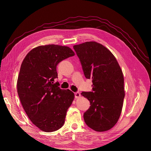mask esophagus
Returning a JSON list of instances; mask_svg holds the SVG:
<instances>
[{
    "label": "esophagus",
    "mask_w": 151,
    "mask_h": 151,
    "mask_svg": "<svg viewBox=\"0 0 151 151\" xmlns=\"http://www.w3.org/2000/svg\"><path fill=\"white\" fill-rule=\"evenodd\" d=\"M80 96H81V94H80V92H75V98H76V99L80 98Z\"/></svg>",
    "instance_id": "obj_1"
}]
</instances>
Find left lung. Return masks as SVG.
Returning <instances> with one entry per match:
<instances>
[{
	"instance_id": "left-lung-1",
	"label": "left lung",
	"mask_w": 151,
	"mask_h": 151,
	"mask_svg": "<svg viewBox=\"0 0 151 151\" xmlns=\"http://www.w3.org/2000/svg\"><path fill=\"white\" fill-rule=\"evenodd\" d=\"M84 75L92 79L91 92L81 96L90 101L84 113L86 125L92 130L104 132L111 129L120 117L125 97L122 71L114 55L96 42L73 46Z\"/></svg>"
}]
</instances>
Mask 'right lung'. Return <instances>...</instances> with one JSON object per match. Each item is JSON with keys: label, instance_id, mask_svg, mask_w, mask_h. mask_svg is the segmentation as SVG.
Here are the masks:
<instances>
[{"label": "right lung", "instance_id": "add662e5", "mask_svg": "<svg viewBox=\"0 0 151 151\" xmlns=\"http://www.w3.org/2000/svg\"><path fill=\"white\" fill-rule=\"evenodd\" d=\"M74 55L68 46H40L22 62L17 81L18 96L30 120L43 131L54 132L64 124L74 93L60 89L54 79L58 78V63Z\"/></svg>", "mask_w": 151, "mask_h": 151}]
</instances>
